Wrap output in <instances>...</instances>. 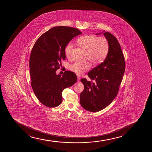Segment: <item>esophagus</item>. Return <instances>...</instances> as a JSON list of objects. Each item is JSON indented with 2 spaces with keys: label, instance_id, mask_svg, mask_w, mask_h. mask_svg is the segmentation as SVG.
<instances>
[{
  "label": "esophagus",
  "instance_id": "34e87169",
  "mask_svg": "<svg viewBox=\"0 0 152 152\" xmlns=\"http://www.w3.org/2000/svg\"><path fill=\"white\" fill-rule=\"evenodd\" d=\"M77 80H78V81H80V77H77Z\"/></svg>",
  "mask_w": 152,
  "mask_h": 152
}]
</instances>
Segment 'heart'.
<instances>
[{
  "instance_id": "heart-1",
  "label": "heart",
  "mask_w": 152,
  "mask_h": 152,
  "mask_svg": "<svg viewBox=\"0 0 152 152\" xmlns=\"http://www.w3.org/2000/svg\"><path fill=\"white\" fill-rule=\"evenodd\" d=\"M77 42L81 47L86 50V59L94 64L102 62L108 55L110 44L107 37L103 36L98 37L95 35H84L77 39ZM73 44L69 42L65 48V54L70 58L72 55ZM91 65L89 62H75L70 64L69 69L76 75H80L89 70Z\"/></svg>"
}]
</instances>
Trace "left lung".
<instances>
[{
    "mask_svg": "<svg viewBox=\"0 0 152 152\" xmlns=\"http://www.w3.org/2000/svg\"><path fill=\"white\" fill-rule=\"evenodd\" d=\"M103 34L108 39L110 50L104 61L88 73L93 81L80 80L84 89L80 101L86 110L99 112L107 107L117 96L125 70V60L120 45L112 34Z\"/></svg>",
    "mask_w": 152,
    "mask_h": 152,
    "instance_id": "left-lung-1",
    "label": "left lung"
}]
</instances>
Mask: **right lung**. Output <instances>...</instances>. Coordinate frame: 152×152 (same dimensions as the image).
Wrapping results in <instances>:
<instances>
[{
  "label": "right lung",
  "instance_id": "obj_1",
  "mask_svg": "<svg viewBox=\"0 0 152 152\" xmlns=\"http://www.w3.org/2000/svg\"><path fill=\"white\" fill-rule=\"evenodd\" d=\"M81 34L77 28L54 27L42 34L33 45L29 59L31 85L39 101L47 107L59 105L63 90L77 82L73 72L65 71L61 77L56 71L65 59L67 44Z\"/></svg>",
  "mask_w": 152,
  "mask_h": 152
}]
</instances>
